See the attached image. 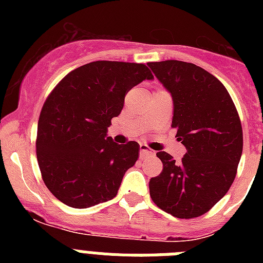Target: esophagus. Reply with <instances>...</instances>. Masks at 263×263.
I'll list each match as a JSON object with an SVG mask.
<instances>
[{
    "instance_id": "1",
    "label": "esophagus",
    "mask_w": 263,
    "mask_h": 263,
    "mask_svg": "<svg viewBox=\"0 0 263 263\" xmlns=\"http://www.w3.org/2000/svg\"><path fill=\"white\" fill-rule=\"evenodd\" d=\"M150 154H153L152 150H150L147 146L141 145V150H139V157H141V159H143V158L147 157V155H150Z\"/></svg>"
}]
</instances>
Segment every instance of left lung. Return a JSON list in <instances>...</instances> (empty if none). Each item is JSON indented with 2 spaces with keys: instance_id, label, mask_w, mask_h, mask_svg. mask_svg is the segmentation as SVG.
<instances>
[{
  "instance_id": "obj_1",
  "label": "left lung",
  "mask_w": 263,
  "mask_h": 263,
  "mask_svg": "<svg viewBox=\"0 0 263 263\" xmlns=\"http://www.w3.org/2000/svg\"><path fill=\"white\" fill-rule=\"evenodd\" d=\"M147 66L173 97V127L187 148L180 162L157 153L163 170L150 179V196L175 217H197L224 197L236 178L242 154L240 117L227 88L201 67L180 60Z\"/></svg>"
}]
</instances>
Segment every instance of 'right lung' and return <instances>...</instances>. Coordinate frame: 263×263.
Masks as SVG:
<instances>
[{"mask_svg":"<svg viewBox=\"0 0 263 263\" xmlns=\"http://www.w3.org/2000/svg\"><path fill=\"white\" fill-rule=\"evenodd\" d=\"M153 73L145 64L97 60L73 69L46 100L38 121L36 158L58 200L89 208L111 200L139 157V145L108 137L125 95Z\"/></svg>","mask_w":263,"mask_h":263,"instance_id":"add662e5","label":"right lung"}]
</instances>
